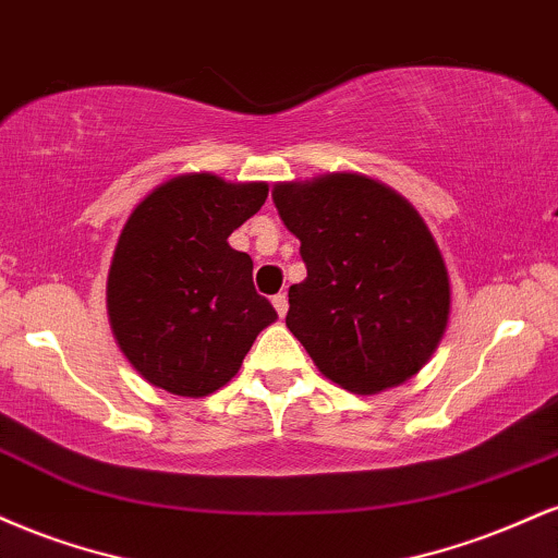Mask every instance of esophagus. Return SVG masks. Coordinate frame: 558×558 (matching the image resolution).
I'll return each mask as SVG.
<instances>
[{"mask_svg": "<svg viewBox=\"0 0 558 558\" xmlns=\"http://www.w3.org/2000/svg\"><path fill=\"white\" fill-rule=\"evenodd\" d=\"M274 307H277V313H279V318H284L287 316V307H290V300H287V294L284 292H279V294H274Z\"/></svg>", "mask_w": 558, "mask_h": 558, "instance_id": "34e87169", "label": "esophagus"}]
</instances>
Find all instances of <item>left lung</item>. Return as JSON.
I'll return each mask as SVG.
<instances>
[{"instance_id": "8db88e82", "label": "left lung", "mask_w": 558, "mask_h": 558, "mask_svg": "<svg viewBox=\"0 0 558 558\" xmlns=\"http://www.w3.org/2000/svg\"><path fill=\"white\" fill-rule=\"evenodd\" d=\"M307 277L290 287L287 329L318 371L376 395L428 363L447 331L449 274L402 195L363 174L281 182L271 193Z\"/></svg>"}]
</instances>
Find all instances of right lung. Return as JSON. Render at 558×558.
<instances>
[{"label": "right lung", "mask_w": 558, "mask_h": 558, "mask_svg": "<svg viewBox=\"0 0 558 558\" xmlns=\"http://www.w3.org/2000/svg\"><path fill=\"white\" fill-rule=\"evenodd\" d=\"M266 182L182 174L135 206L117 240L107 311L130 365L177 397L221 389L277 311L227 238L266 203Z\"/></svg>", "instance_id": "obj_1"}]
</instances>
